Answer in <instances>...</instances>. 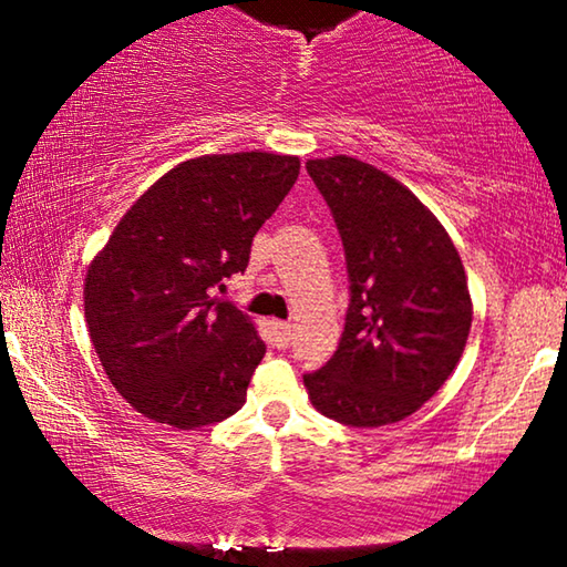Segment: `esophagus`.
Here are the masks:
<instances>
[{"label":"esophagus","mask_w":567,"mask_h":567,"mask_svg":"<svg viewBox=\"0 0 567 567\" xmlns=\"http://www.w3.org/2000/svg\"><path fill=\"white\" fill-rule=\"evenodd\" d=\"M293 340V327L289 322H276V348L286 350Z\"/></svg>","instance_id":"obj_1"}]
</instances>
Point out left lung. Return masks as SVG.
I'll use <instances>...</instances> for the list:
<instances>
[{
	"label": "left lung",
	"mask_w": 567,
	"mask_h": 567,
	"mask_svg": "<svg viewBox=\"0 0 567 567\" xmlns=\"http://www.w3.org/2000/svg\"><path fill=\"white\" fill-rule=\"evenodd\" d=\"M338 225L350 303L334 355L303 373L311 404L350 426L414 414L455 371L473 322L465 268L430 209L348 155L307 163Z\"/></svg>",
	"instance_id": "8db88e82"
}]
</instances>
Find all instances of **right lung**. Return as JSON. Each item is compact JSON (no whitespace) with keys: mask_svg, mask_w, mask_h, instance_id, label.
Segmentation results:
<instances>
[{"mask_svg":"<svg viewBox=\"0 0 567 567\" xmlns=\"http://www.w3.org/2000/svg\"><path fill=\"white\" fill-rule=\"evenodd\" d=\"M299 176L274 153L202 155L158 178L89 266L84 315L104 373L147 420L194 430L233 416L266 342L233 301L252 237Z\"/></svg>","mask_w":567,"mask_h":567,"instance_id":"add662e5","label":"right lung"}]
</instances>
